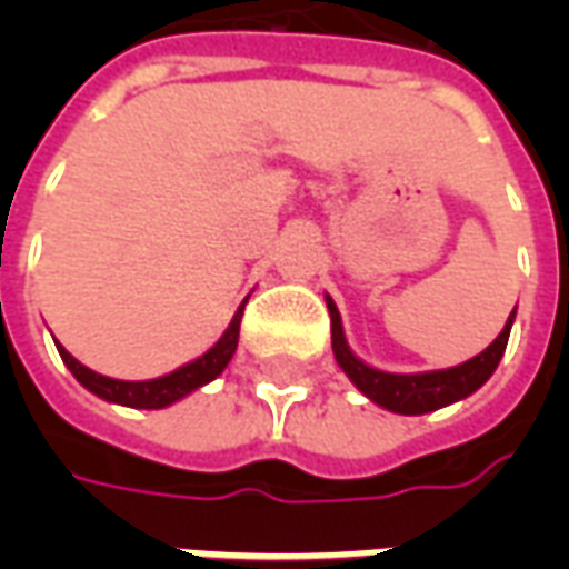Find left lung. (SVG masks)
<instances>
[{"label": "left lung", "instance_id": "1", "mask_svg": "<svg viewBox=\"0 0 569 569\" xmlns=\"http://www.w3.org/2000/svg\"><path fill=\"white\" fill-rule=\"evenodd\" d=\"M329 305V317H332V350L338 366L345 369L350 381L357 383L362 393L369 396L371 402H378L387 411L396 415H427L436 408H445L466 399L469 393H476L481 383L488 381L493 369L500 366L502 350L509 345V329H512V317L506 322V329L497 335V341L481 350L478 357H472L463 366H453L445 371H427V375H387L366 366L362 359L350 353V347L345 341V329H341V313L335 308L332 298H326Z\"/></svg>", "mask_w": 569, "mask_h": 569}]
</instances>
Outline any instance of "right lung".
<instances>
[{
    "mask_svg": "<svg viewBox=\"0 0 569 569\" xmlns=\"http://www.w3.org/2000/svg\"><path fill=\"white\" fill-rule=\"evenodd\" d=\"M247 305V301H243ZM243 305L234 313L231 326L224 329V335L216 341V347H210L207 353L194 362H188L182 369L170 371L163 378H154V381H116V378H106V375H97L88 366H81L79 359L69 357L63 347L60 357L69 366V371L76 375V381L81 387H88L91 393H97L106 402H118V406H130V408H163L173 406L176 399H182L191 390H198L203 383H210L212 378H219L224 371V366L231 362L237 350V338H240V320H243Z\"/></svg>",
    "mask_w": 569,
    "mask_h": 569,
    "instance_id": "1",
    "label": "right lung"
}]
</instances>
